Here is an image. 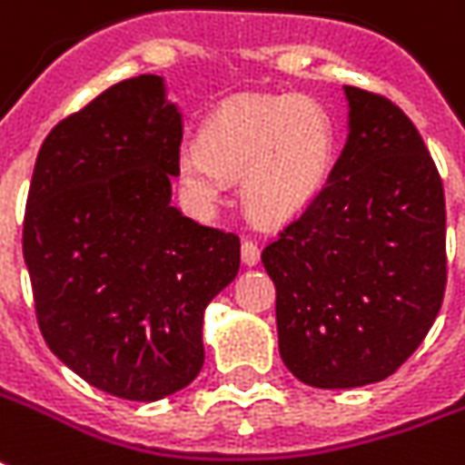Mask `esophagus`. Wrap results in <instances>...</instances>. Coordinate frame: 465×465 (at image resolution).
Returning a JSON list of instances; mask_svg holds the SVG:
<instances>
[{
  "instance_id": "1",
  "label": "esophagus",
  "mask_w": 465,
  "mask_h": 465,
  "mask_svg": "<svg viewBox=\"0 0 465 465\" xmlns=\"http://www.w3.org/2000/svg\"><path fill=\"white\" fill-rule=\"evenodd\" d=\"M259 256H262L259 246H256L252 239H242V262H243V264H246V266L259 264Z\"/></svg>"
}]
</instances>
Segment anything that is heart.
I'll return each mask as SVG.
<instances>
[{"instance_id": "heart-1", "label": "heart", "mask_w": 465, "mask_h": 465, "mask_svg": "<svg viewBox=\"0 0 465 465\" xmlns=\"http://www.w3.org/2000/svg\"><path fill=\"white\" fill-rule=\"evenodd\" d=\"M332 128L320 105L292 95L226 100L203 123L199 141L176 151V178L196 209L226 196L229 176H242L246 209L264 222L300 213L330 176Z\"/></svg>"}]
</instances>
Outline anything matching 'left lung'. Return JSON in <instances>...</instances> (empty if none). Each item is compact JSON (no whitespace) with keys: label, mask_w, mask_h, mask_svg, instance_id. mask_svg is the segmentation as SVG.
I'll return each instance as SVG.
<instances>
[{"label":"left lung","mask_w":465,"mask_h":465,"mask_svg":"<svg viewBox=\"0 0 465 465\" xmlns=\"http://www.w3.org/2000/svg\"><path fill=\"white\" fill-rule=\"evenodd\" d=\"M350 133L324 188L262 252L279 355L312 388L380 382L413 355L446 292L443 181L411 118L345 85Z\"/></svg>","instance_id":"1"}]
</instances>
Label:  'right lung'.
<instances>
[{
	"mask_svg": "<svg viewBox=\"0 0 465 465\" xmlns=\"http://www.w3.org/2000/svg\"><path fill=\"white\" fill-rule=\"evenodd\" d=\"M183 138L158 74L108 87L45 138L22 252L42 337L125 401H161L203 368V312L239 272V236L171 206Z\"/></svg>",
	"mask_w": 465,
	"mask_h": 465,
	"instance_id": "obj_1",
	"label": "right lung"
}]
</instances>
